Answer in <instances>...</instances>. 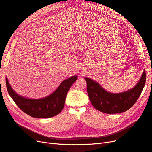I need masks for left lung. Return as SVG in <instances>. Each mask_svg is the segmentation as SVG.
Wrapping results in <instances>:
<instances>
[{"mask_svg":"<svg viewBox=\"0 0 152 152\" xmlns=\"http://www.w3.org/2000/svg\"><path fill=\"white\" fill-rule=\"evenodd\" d=\"M90 101L99 111L107 114L119 113L127 111L136 103L143 89L146 79L145 71L137 84L131 90L118 94L108 92L96 81L85 77Z\"/></svg>","mask_w":152,"mask_h":152,"instance_id":"obj_1","label":"left lung"}]
</instances>
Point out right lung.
<instances>
[{
	"instance_id": "add662e5",
	"label": "right lung",
	"mask_w": 152,
	"mask_h": 152,
	"mask_svg": "<svg viewBox=\"0 0 152 152\" xmlns=\"http://www.w3.org/2000/svg\"><path fill=\"white\" fill-rule=\"evenodd\" d=\"M77 78V76H74L63 81L51 95L39 99L20 96L12 90L7 77L6 83L9 94L20 110L34 118H47L58 115L63 110L67 93Z\"/></svg>"
}]
</instances>
